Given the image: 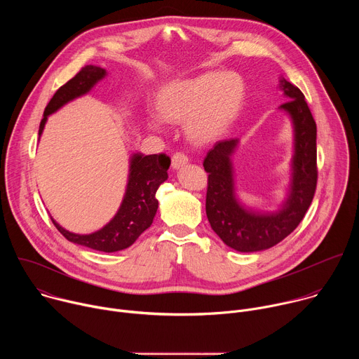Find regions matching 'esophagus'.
Returning a JSON list of instances; mask_svg holds the SVG:
<instances>
[{
    "instance_id": "34e87169",
    "label": "esophagus",
    "mask_w": 359,
    "mask_h": 359,
    "mask_svg": "<svg viewBox=\"0 0 359 359\" xmlns=\"http://www.w3.org/2000/svg\"><path fill=\"white\" fill-rule=\"evenodd\" d=\"M187 162H189V158L184 155V153L177 151L172 156V168L176 169V170L180 169L182 166H184Z\"/></svg>"
}]
</instances>
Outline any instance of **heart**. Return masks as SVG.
<instances>
[{
  "label": "heart",
  "mask_w": 359,
  "mask_h": 359,
  "mask_svg": "<svg viewBox=\"0 0 359 359\" xmlns=\"http://www.w3.org/2000/svg\"><path fill=\"white\" fill-rule=\"evenodd\" d=\"M245 83L236 72H208L175 81L158 99V116H150L147 126L162 132L163 123H186V133L194 143L216 139L241 108Z\"/></svg>",
  "instance_id": "1"
}]
</instances>
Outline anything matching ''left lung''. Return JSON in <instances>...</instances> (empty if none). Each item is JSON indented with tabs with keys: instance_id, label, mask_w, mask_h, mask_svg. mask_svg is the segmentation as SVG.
Masks as SVG:
<instances>
[{
	"instance_id": "1",
	"label": "left lung",
	"mask_w": 359,
	"mask_h": 359,
	"mask_svg": "<svg viewBox=\"0 0 359 359\" xmlns=\"http://www.w3.org/2000/svg\"><path fill=\"white\" fill-rule=\"evenodd\" d=\"M285 104L278 107L292 125L291 177L281 206L274 212L254 210L236 193L233 155L238 139L217 142L203 162L209 173L206 215L226 245L241 252L263 251L284 240L304 219L317 187V125L302 92L280 78Z\"/></svg>"
}]
</instances>
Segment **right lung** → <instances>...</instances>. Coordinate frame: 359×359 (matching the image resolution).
<instances>
[{"instance_id":"add662e5","label":"right lung","mask_w":359,"mask_h":359,"mask_svg":"<svg viewBox=\"0 0 359 359\" xmlns=\"http://www.w3.org/2000/svg\"><path fill=\"white\" fill-rule=\"evenodd\" d=\"M108 75L107 69L86 65L71 81L62 85L53 99L49 100L43 111V118L39 123L38 135L41 137L48 116L55 114L71 100L81 97L90 92V89ZM170 159L165 155H143L132 153L129 161V175L126 190L116 215L104 227L89 233L76 234L61 224L53 217V223L60 233L69 241L104 252H115L130 247L137 237L150 227L156 216L159 201L156 191L159 186L168 180V169Z\"/></svg>"}]
</instances>
